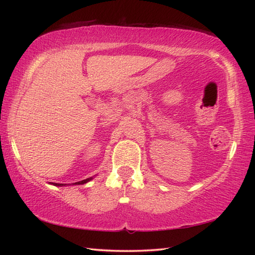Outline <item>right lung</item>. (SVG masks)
<instances>
[{
    "mask_svg": "<svg viewBox=\"0 0 255 255\" xmlns=\"http://www.w3.org/2000/svg\"><path fill=\"white\" fill-rule=\"evenodd\" d=\"M92 178H93V177H89V178H85V180H83V181L73 183V185H80V184H85V183L90 182ZM51 184H53V185H56V186H63V184H59V183H51Z\"/></svg>",
    "mask_w": 255,
    "mask_h": 255,
    "instance_id": "add662e5",
    "label": "right lung"
}]
</instances>
